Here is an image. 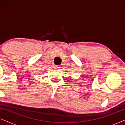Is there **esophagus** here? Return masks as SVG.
Listing matches in <instances>:
<instances>
[{
  "label": "esophagus",
  "instance_id": "34e87169",
  "mask_svg": "<svg viewBox=\"0 0 125 125\" xmlns=\"http://www.w3.org/2000/svg\"><path fill=\"white\" fill-rule=\"evenodd\" d=\"M60 66H58V65H55L54 66V69H55L56 70H57V71H59V70L60 69Z\"/></svg>",
  "mask_w": 125,
  "mask_h": 125
}]
</instances>
